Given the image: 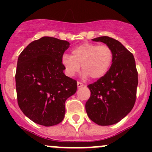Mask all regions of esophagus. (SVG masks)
Returning <instances> with one entry per match:
<instances>
[{"label":"esophagus","mask_w":152,"mask_h":152,"mask_svg":"<svg viewBox=\"0 0 152 152\" xmlns=\"http://www.w3.org/2000/svg\"><path fill=\"white\" fill-rule=\"evenodd\" d=\"M85 85H84L83 83H82V82H77V87H85Z\"/></svg>","instance_id":"esophagus-1"}]
</instances>
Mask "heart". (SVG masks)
Instances as JSON below:
<instances>
[{"label":"heart","mask_w":152,"mask_h":152,"mask_svg":"<svg viewBox=\"0 0 152 152\" xmlns=\"http://www.w3.org/2000/svg\"><path fill=\"white\" fill-rule=\"evenodd\" d=\"M113 59V51L108 45L84 42L72 49L71 56L64 54L62 62L68 76H74L82 66L84 76L96 80L108 73Z\"/></svg>","instance_id":"b5f03b06"}]
</instances>
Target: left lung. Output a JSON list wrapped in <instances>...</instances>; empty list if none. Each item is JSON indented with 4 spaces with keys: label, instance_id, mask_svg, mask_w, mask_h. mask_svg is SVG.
<instances>
[{
    "label": "left lung",
    "instance_id": "left-lung-1",
    "mask_svg": "<svg viewBox=\"0 0 152 152\" xmlns=\"http://www.w3.org/2000/svg\"><path fill=\"white\" fill-rule=\"evenodd\" d=\"M92 40L111 48L114 59L108 73L87 86L91 94L86 102V112L98 125H113L126 116L135 103L138 84L135 60L132 53L113 38L104 36Z\"/></svg>",
    "mask_w": 152,
    "mask_h": 152
}]
</instances>
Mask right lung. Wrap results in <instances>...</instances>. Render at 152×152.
Masks as SVG:
<instances>
[{
  "mask_svg": "<svg viewBox=\"0 0 152 152\" xmlns=\"http://www.w3.org/2000/svg\"><path fill=\"white\" fill-rule=\"evenodd\" d=\"M69 45L67 41L43 37L31 42L18 57V105L26 116L39 125L51 126L62 122L65 101L76 92V81L63 73L62 58Z\"/></svg>",
  "mask_w": 152,
  "mask_h": 152,
  "instance_id": "obj_1",
  "label": "right lung"
}]
</instances>
